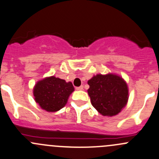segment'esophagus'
Instances as JSON below:
<instances>
[{
  "mask_svg": "<svg viewBox=\"0 0 159 159\" xmlns=\"http://www.w3.org/2000/svg\"><path fill=\"white\" fill-rule=\"evenodd\" d=\"M83 88H84L83 85H81L80 87H77L76 90H78V91H81V90H83Z\"/></svg>",
  "mask_w": 159,
  "mask_h": 159,
  "instance_id": "1",
  "label": "esophagus"
}]
</instances>
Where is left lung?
Returning <instances> with one entry per match:
<instances>
[{
  "label": "left lung",
  "instance_id": "left-lung-1",
  "mask_svg": "<svg viewBox=\"0 0 159 159\" xmlns=\"http://www.w3.org/2000/svg\"><path fill=\"white\" fill-rule=\"evenodd\" d=\"M88 90L91 104L103 116H114L126 106L128 88L117 75H98L88 81Z\"/></svg>",
  "mask_w": 159,
  "mask_h": 159
}]
</instances>
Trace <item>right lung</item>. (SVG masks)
<instances>
[{
  "mask_svg": "<svg viewBox=\"0 0 159 159\" xmlns=\"http://www.w3.org/2000/svg\"><path fill=\"white\" fill-rule=\"evenodd\" d=\"M73 91L71 82L52 76L39 81L35 86L33 95L42 109L56 112L64 107Z\"/></svg>",
  "mask_w": 159,
  "mask_h": 159,
  "instance_id": "add662e5",
  "label": "right lung"
}]
</instances>
